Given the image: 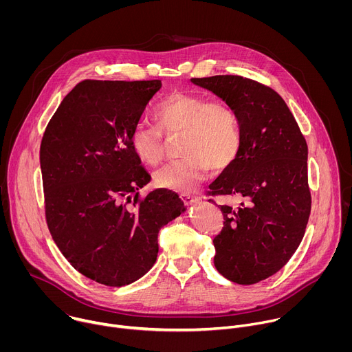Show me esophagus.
<instances>
[{
    "label": "esophagus",
    "mask_w": 352,
    "mask_h": 352,
    "mask_svg": "<svg viewBox=\"0 0 352 352\" xmlns=\"http://www.w3.org/2000/svg\"><path fill=\"white\" fill-rule=\"evenodd\" d=\"M179 196H181L182 202H184L185 205H192L193 202H196V200H197L196 196H193V195H190V193H186V192H182Z\"/></svg>",
    "instance_id": "1"
}]
</instances>
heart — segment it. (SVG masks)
I'll use <instances>...</instances> for the list:
<instances>
[{"label": "heart", "instance_id": "heart-1", "mask_svg": "<svg viewBox=\"0 0 352 352\" xmlns=\"http://www.w3.org/2000/svg\"><path fill=\"white\" fill-rule=\"evenodd\" d=\"M156 126L136 124L129 135L135 156L146 166H157L164 157V138L179 136L181 160L155 173V182L164 189L192 190L209 170H227L241 147V128L236 111L224 100L199 94L174 93L153 111Z\"/></svg>", "mask_w": 352, "mask_h": 352}]
</instances>
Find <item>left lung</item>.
<instances>
[{
	"mask_svg": "<svg viewBox=\"0 0 352 352\" xmlns=\"http://www.w3.org/2000/svg\"><path fill=\"white\" fill-rule=\"evenodd\" d=\"M192 82L231 104L241 128L235 162L209 186L212 196L241 199L238 208L220 206L214 266L236 284H256L277 273L304 238L312 204L308 144L272 87L238 75Z\"/></svg>",
	"mask_w": 352,
	"mask_h": 352,
	"instance_id": "1",
	"label": "left lung"
}]
</instances>
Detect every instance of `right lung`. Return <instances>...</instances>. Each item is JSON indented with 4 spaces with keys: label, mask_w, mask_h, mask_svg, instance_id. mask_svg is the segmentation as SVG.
<instances>
[{
    "label": "right lung",
    "mask_w": 352,
    "mask_h": 352,
    "mask_svg": "<svg viewBox=\"0 0 352 352\" xmlns=\"http://www.w3.org/2000/svg\"><path fill=\"white\" fill-rule=\"evenodd\" d=\"M162 87L153 80L79 82L40 144L45 221L71 266L110 287L131 284L157 259L159 231L184 212L177 193L139 195L150 175L129 135Z\"/></svg>",
    "instance_id": "1"
}]
</instances>
